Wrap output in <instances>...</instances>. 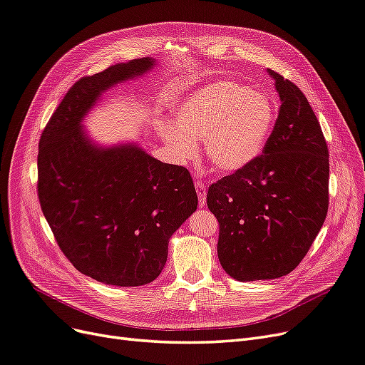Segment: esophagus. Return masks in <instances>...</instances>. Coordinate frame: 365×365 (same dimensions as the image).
Wrapping results in <instances>:
<instances>
[{
	"label": "esophagus",
	"instance_id": "34e87169",
	"mask_svg": "<svg viewBox=\"0 0 365 365\" xmlns=\"http://www.w3.org/2000/svg\"><path fill=\"white\" fill-rule=\"evenodd\" d=\"M195 189H196V193H197V200H200V205L204 207L205 202H207V189L202 181H196L195 182Z\"/></svg>",
	"mask_w": 365,
	"mask_h": 365
}]
</instances>
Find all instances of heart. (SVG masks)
<instances>
[{
    "instance_id": "b5f03b06",
    "label": "heart",
    "mask_w": 365,
    "mask_h": 365,
    "mask_svg": "<svg viewBox=\"0 0 365 365\" xmlns=\"http://www.w3.org/2000/svg\"><path fill=\"white\" fill-rule=\"evenodd\" d=\"M272 98L235 81L196 88L173 108V121L160 123L164 145L176 161L190 160L204 141L208 161L237 172L256 161L275 125Z\"/></svg>"
}]
</instances>
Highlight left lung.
Returning a JSON list of instances; mask_svg holds the SVG:
<instances>
[{
    "label": "left lung",
    "instance_id": "8db88e82",
    "mask_svg": "<svg viewBox=\"0 0 365 365\" xmlns=\"http://www.w3.org/2000/svg\"><path fill=\"white\" fill-rule=\"evenodd\" d=\"M280 97L279 117L262 155L208 187L219 222L217 257L239 282L294 271L322 230L329 207V150L307 98L267 70Z\"/></svg>",
    "mask_w": 365,
    "mask_h": 365
}]
</instances>
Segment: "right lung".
<instances>
[{"label":"right lung","instance_id":"add662e5","mask_svg":"<svg viewBox=\"0 0 365 365\" xmlns=\"http://www.w3.org/2000/svg\"><path fill=\"white\" fill-rule=\"evenodd\" d=\"M155 65V59L143 58L82 77L39 140L42 213L73 267L105 284L155 280L172 235L197 207L185 168L161 163L138 143L101 146L85 132L83 120L103 93Z\"/></svg>","mask_w":365,"mask_h":365}]
</instances>
